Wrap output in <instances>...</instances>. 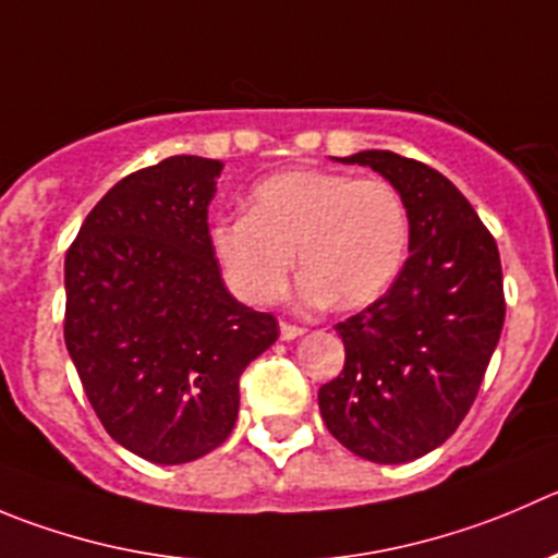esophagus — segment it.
<instances>
[{
    "instance_id": "esophagus-1",
    "label": "esophagus",
    "mask_w": 558,
    "mask_h": 558,
    "mask_svg": "<svg viewBox=\"0 0 558 558\" xmlns=\"http://www.w3.org/2000/svg\"><path fill=\"white\" fill-rule=\"evenodd\" d=\"M279 333H282L284 342H290V339H299L304 337V328L299 326H290V323H279Z\"/></svg>"
}]
</instances>
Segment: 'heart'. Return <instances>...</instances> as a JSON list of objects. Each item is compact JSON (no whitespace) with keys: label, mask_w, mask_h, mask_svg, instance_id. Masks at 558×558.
<instances>
[{"label":"heart","mask_w":558,"mask_h":558,"mask_svg":"<svg viewBox=\"0 0 558 558\" xmlns=\"http://www.w3.org/2000/svg\"><path fill=\"white\" fill-rule=\"evenodd\" d=\"M408 235L405 203L386 180L293 169L263 180L248 196V214L214 221L208 241L227 288L243 304H268L282 293L295 252L304 270L301 304L337 301L353 310L395 282Z\"/></svg>","instance_id":"heart-1"}]
</instances>
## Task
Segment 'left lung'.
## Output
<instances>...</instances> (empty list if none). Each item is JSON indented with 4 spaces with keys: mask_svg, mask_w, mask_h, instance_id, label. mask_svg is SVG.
I'll list each match as a JSON object with an SVG mask.
<instances>
[{
    "mask_svg": "<svg viewBox=\"0 0 558 558\" xmlns=\"http://www.w3.org/2000/svg\"><path fill=\"white\" fill-rule=\"evenodd\" d=\"M342 163L384 174L408 210V259L395 284L337 323L344 367L320 386L323 422L353 454L411 463L441 447L480 391L504 326L498 246L452 180L391 150Z\"/></svg>",
    "mask_w": 558,
    "mask_h": 558,
    "instance_id": "8db88e82",
    "label": "left lung"
}]
</instances>
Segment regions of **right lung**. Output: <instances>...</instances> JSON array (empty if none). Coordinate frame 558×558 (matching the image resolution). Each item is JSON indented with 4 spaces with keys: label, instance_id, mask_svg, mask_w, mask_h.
Here are the masks:
<instances>
[{
    "label": "right lung",
    "instance_id": "add662e5",
    "mask_svg": "<svg viewBox=\"0 0 558 558\" xmlns=\"http://www.w3.org/2000/svg\"><path fill=\"white\" fill-rule=\"evenodd\" d=\"M225 163L172 156L106 191L65 257V344L120 447L158 465L214 452L238 380L279 337L230 295L208 241Z\"/></svg>",
    "mask_w": 558,
    "mask_h": 558
}]
</instances>
